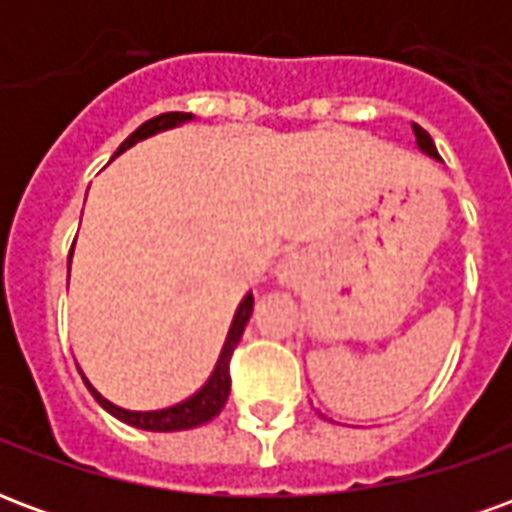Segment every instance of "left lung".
I'll return each instance as SVG.
<instances>
[{
	"label": "left lung",
	"instance_id": "obj_1",
	"mask_svg": "<svg viewBox=\"0 0 512 512\" xmlns=\"http://www.w3.org/2000/svg\"><path fill=\"white\" fill-rule=\"evenodd\" d=\"M414 136H417V145L422 153H428L430 158H436V161H441V156L436 153V145H433V139H430V134L425 131V128H419L417 123H414Z\"/></svg>",
	"mask_w": 512,
	"mask_h": 512
}]
</instances>
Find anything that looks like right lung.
<instances>
[{"mask_svg":"<svg viewBox=\"0 0 512 512\" xmlns=\"http://www.w3.org/2000/svg\"><path fill=\"white\" fill-rule=\"evenodd\" d=\"M194 115L189 112H167V115H158L153 120H147L142 126L136 128L134 134L128 136L123 145L117 147L115 158L120 153H126L128 147H134L136 142H142L147 136H156L161 131H169V128H178L183 123H191ZM73 255V249H71ZM252 307H255V299H252V293H246L244 301L238 304V310H235V318L230 323V332H227V340L222 345V354H219V362L213 367L211 378L205 381V384L194 392L186 400H180L175 406L167 408H158V411H128V408H120L115 403H109L98 389H95L87 378H84V384L90 386V392L93 397L101 403V406L112 414V417L123 419L126 425H134V428L142 430H156V433H169V430H189L197 428V425H205V422H211L219 411L227 403V395H230V356H233L235 345L241 340V334H244L246 323L252 318Z\"/></svg>","mask_w":512,"mask_h":512,"instance_id":"add662e5","label":"right lung"}]
</instances>
